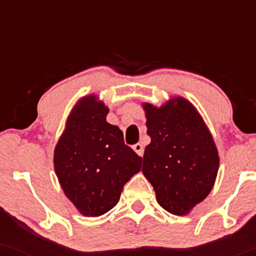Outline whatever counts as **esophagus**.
<instances>
[{"instance_id":"34e87169","label":"esophagus","mask_w":256,"mask_h":256,"mask_svg":"<svg viewBox=\"0 0 256 256\" xmlns=\"http://www.w3.org/2000/svg\"><path fill=\"white\" fill-rule=\"evenodd\" d=\"M134 151L136 152V154H138V156H142L144 154V146H142V144H134Z\"/></svg>"}]
</instances>
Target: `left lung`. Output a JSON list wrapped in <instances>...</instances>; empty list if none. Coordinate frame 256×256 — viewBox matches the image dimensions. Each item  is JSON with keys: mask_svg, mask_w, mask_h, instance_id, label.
Masks as SVG:
<instances>
[{"mask_svg": "<svg viewBox=\"0 0 256 256\" xmlns=\"http://www.w3.org/2000/svg\"><path fill=\"white\" fill-rule=\"evenodd\" d=\"M151 142L144 154L142 174L158 204L186 216L207 198L219 170L216 142L194 105L174 96L161 106L142 104Z\"/></svg>", "mask_w": 256, "mask_h": 256, "instance_id": "left-lung-1", "label": "left lung"}]
</instances>
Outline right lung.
Returning <instances> with one entry per match:
<instances>
[{"mask_svg":"<svg viewBox=\"0 0 256 256\" xmlns=\"http://www.w3.org/2000/svg\"><path fill=\"white\" fill-rule=\"evenodd\" d=\"M109 108L94 94L74 105L54 148V171L64 194L85 216H99L120 200L141 158L106 121Z\"/></svg>","mask_w":256,"mask_h":256,"instance_id":"obj_1","label":"right lung"}]
</instances>
